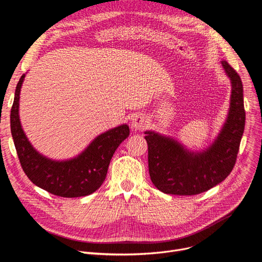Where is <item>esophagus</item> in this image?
Wrapping results in <instances>:
<instances>
[{"label": "esophagus", "mask_w": 262, "mask_h": 262, "mask_svg": "<svg viewBox=\"0 0 262 262\" xmlns=\"http://www.w3.org/2000/svg\"><path fill=\"white\" fill-rule=\"evenodd\" d=\"M147 121L143 115H136L132 120V127L136 130H142L146 126Z\"/></svg>", "instance_id": "1"}]
</instances>
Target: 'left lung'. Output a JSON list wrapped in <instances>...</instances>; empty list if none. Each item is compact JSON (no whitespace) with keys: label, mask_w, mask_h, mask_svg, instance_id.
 Returning a JSON list of instances; mask_svg holds the SVG:
<instances>
[{"label":"left lung","mask_w":262,"mask_h":262,"mask_svg":"<svg viewBox=\"0 0 262 262\" xmlns=\"http://www.w3.org/2000/svg\"><path fill=\"white\" fill-rule=\"evenodd\" d=\"M222 66L231 80L230 108L221 134L208 149L190 153L173 139L145 132L150 181L163 193L200 194L223 182L235 167L245 126L243 85L227 61Z\"/></svg>","instance_id":"8db88e82"}]
</instances>
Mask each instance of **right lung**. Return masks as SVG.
<instances>
[{
  "label": "right lung",
  "mask_w": 262,
  "mask_h": 262,
  "mask_svg": "<svg viewBox=\"0 0 262 262\" xmlns=\"http://www.w3.org/2000/svg\"><path fill=\"white\" fill-rule=\"evenodd\" d=\"M24 76H21L16 87L10 112L12 139L24 173L32 183L54 195L79 198L93 193L105 181L116 149L128 137V126L123 124L96 137L85 152L71 160L48 159L35 150L20 124L19 99Z\"/></svg>",
  "instance_id": "1"
}]
</instances>
